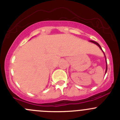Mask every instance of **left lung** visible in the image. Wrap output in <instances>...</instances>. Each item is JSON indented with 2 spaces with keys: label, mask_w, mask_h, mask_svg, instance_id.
<instances>
[{
  "label": "left lung",
  "mask_w": 120,
  "mask_h": 120,
  "mask_svg": "<svg viewBox=\"0 0 120 120\" xmlns=\"http://www.w3.org/2000/svg\"><path fill=\"white\" fill-rule=\"evenodd\" d=\"M90 42H92V43H95V44H96V45H97L99 47V48H100V49H101V50H102L103 51V50H102V49H101V46H100V45L99 44V43H98V42H95V41H90ZM103 53H104V54H105V58H106V72H107V60H106V55H105V53H104V52L103 51ZM106 73H105V74H106Z\"/></svg>",
  "instance_id": "left-lung-1"
}]
</instances>
